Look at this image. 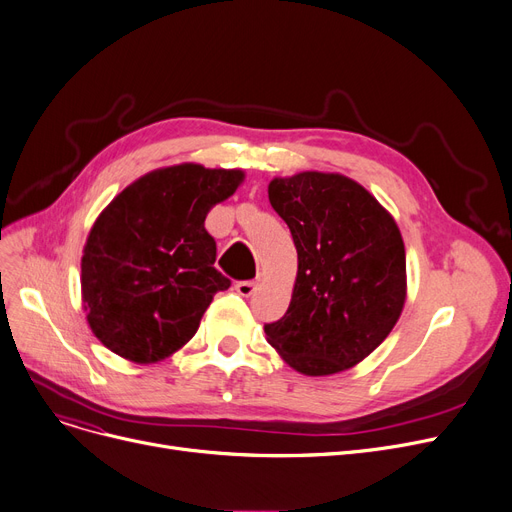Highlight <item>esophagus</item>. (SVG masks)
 <instances>
[{"instance_id":"34e87169","label":"esophagus","mask_w":512,"mask_h":512,"mask_svg":"<svg viewBox=\"0 0 512 512\" xmlns=\"http://www.w3.org/2000/svg\"><path fill=\"white\" fill-rule=\"evenodd\" d=\"M236 293L242 297H251L257 291V282L255 280H240L236 282Z\"/></svg>"}]
</instances>
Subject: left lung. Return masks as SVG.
<instances>
[{"label":"left lung","instance_id":"left-lung-1","mask_svg":"<svg viewBox=\"0 0 512 512\" xmlns=\"http://www.w3.org/2000/svg\"><path fill=\"white\" fill-rule=\"evenodd\" d=\"M268 194L293 234L299 268L291 305L278 322L265 324V337L305 376L353 368L402 316V232L364 186L341 173L274 177Z\"/></svg>","mask_w":512,"mask_h":512}]
</instances>
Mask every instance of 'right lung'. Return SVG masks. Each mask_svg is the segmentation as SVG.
<instances>
[{"label": "right lung", "mask_w": 512, "mask_h": 512, "mask_svg": "<svg viewBox=\"0 0 512 512\" xmlns=\"http://www.w3.org/2000/svg\"><path fill=\"white\" fill-rule=\"evenodd\" d=\"M244 180L240 169L182 163L154 169L98 215L81 257V299L104 347L136 364L161 362L198 330L230 280L215 268L205 217Z\"/></svg>", "instance_id": "add662e5"}]
</instances>
